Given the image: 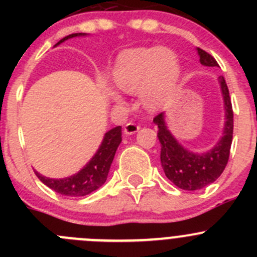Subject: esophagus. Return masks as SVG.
I'll return each mask as SVG.
<instances>
[{
  "label": "esophagus",
  "instance_id": "34e87169",
  "mask_svg": "<svg viewBox=\"0 0 257 257\" xmlns=\"http://www.w3.org/2000/svg\"><path fill=\"white\" fill-rule=\"evenodd\" d=\"M139 128H141V126L137 125L136 123H132V121H129V123H126L125 125H124V134H126V136L136 134L137 132L139 131Z\"/></svg>",
  "mask_w": 257,
  "mask_h": 257
}]
</instances>
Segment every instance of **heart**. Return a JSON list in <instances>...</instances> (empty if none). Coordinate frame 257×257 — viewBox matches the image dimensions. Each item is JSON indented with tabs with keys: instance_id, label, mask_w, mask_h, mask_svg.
I'll use <instances>...</instances> for the list:
<instances>
[{
	"instance_id": "heart-1",
	"label": "heart",
	"mask_w": 257,
	"mask_h": 257,
	"mask_svg": "<svg viewBox=\"0 0 257 257\" xmlns=\"http://www.w3.org/2000/svg\"><path fill=\"white\" fill-rule=\"evenodd\" d=\"M180 66L170 49L162 47L133 48L118 57L113 80L121 92L141 94L145 108L157 110L173 97L177 88ZM116 103L121 97L113 94Z\"/></svg>"
}]
</instances>
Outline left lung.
Returning a JSON list of instances; mask_svg holds the SVG:
<instances>
[{"label":"left lung","mask_w":257,"mask_h":257,"mask_svg":"<svg viewBox=\"0 0 257 257\" xmlns=\"http://www.w3.org/2000/svg\"><path fill=\"white\" fill-rule=\"evenodd\" d=\"M196 51L203 66H219L214 57L210 56L208 52L200 48H196ZM219 83L224 99V131L219 142L208 152L194 153L179 143L172 132L168 129L164 113L158 114L153 120L159 129L158 138L162 145L160 163L163 170L167 178L183 190H199L214 183L224 172L229 160L232 131H234V113H232L229 89L222 76L219 77Z\"/></svg>","instance_id":"1"}]
</instances>
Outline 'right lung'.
<instances>
[{
    "instance_id": "right-lung-1",
    "label": "right lung",
    "mask_w": 257,
    "mask_h": 257,
    "mask_svg": "<svg viewBox=\"0 0 257 257\" xmlns=\"http://www.w3.org/2000/svg\"><path fill=\"white\" fill-rule=\"evenodd\" d=\"M83 36H87V33H72V35L62 38L58 43L54 45V47L61 45L64 41L71 40L73 37H83ZM120 142L121 126L119 125L110 129L104 134L102 144L98 148L97 153L76 174L67 178L53 179L45 177L36 170L35 173L45 185H47L48 188H51L52 190L61 194V195L85 196L99 189L105 183L114 155H115Z\"/></svg>"
}]
</instances>
